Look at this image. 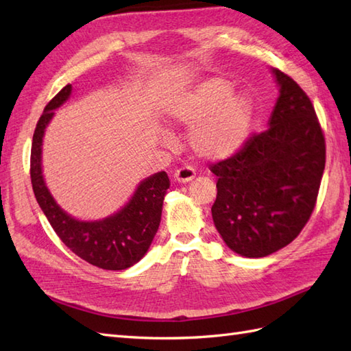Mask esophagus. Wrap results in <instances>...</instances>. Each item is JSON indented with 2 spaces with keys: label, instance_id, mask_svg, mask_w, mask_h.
<instances>
[{
  "label": "esophagus",
  "instance_id": "1",
  "mask_svg": "<svg viewBox=\"0 0 351 351\" xmlns=\"http://www.w3.org/2000/svg\"><path fill=\"white\" fill-rule=\"evenodd\" d=\"M195 169H191V167H181V169H178L176 171H175V175H173V178H175V181L176 182H180V184H185V182H190V181H193L195 180Z\"/></svg>",
  "mask_w": 351,
  "mask_h": 351
}]
</instances>
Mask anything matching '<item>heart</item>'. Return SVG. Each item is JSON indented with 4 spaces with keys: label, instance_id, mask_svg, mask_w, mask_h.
Masks as SVG:
<instances>
[{
    "label": "heart",
    "instance_id": "obj_1",
    "mask_svg": "<svg viewBox=\"0 0 351 351\" xmlns=\"http://www.w3.org/2000/svg\"><path fill=\"white\" fill-rule=\"evenodd\" d=\"M162 111L169 122L191 126V151L213 161L226 160L240 151L249 140L255 119L250 96L219 77L171 96Z\"/></svg>",
    "mask_w": 351,
    "mask_h": 351
}]
</instances>
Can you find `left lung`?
<instances>
[{
	"instance_id": "obj_1",
	"label": "left lung",
	"mask_w": 351,
	"mask_h": 351,
	"mask_svg": "<svg viewBox=\"0 0 351 351\" xmlns=\"http://www.w3.org/2000/svg\"><path fill=\"white\" fill-rule=\"evenodd\" d=\"M279 96L268 130L250 137L230 158L214 164L215 229L228 247L264 258L285 247L306 225L326 164V143L311 99L273 69Z\"/></svg>"
}]
</instances>
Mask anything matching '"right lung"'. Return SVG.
<instances>
[{"label": "right lung", "mask_w": 351, "mask_h": 351, "mask_svg": "<svg viewBox=\"0 0 351 351\" xmlns=\"http://www.w3.org/2000/svg\"><path fill=\"white\" fill-rule=\"evenodd\" d=\"M72 84L63 87L43 110L32 146V184L37 204L52 229L68 247L88 264L104 270H125L146 255L161 221L162 200L170 185L166 171L140 181L121 210L98 220L72 217L52 197L42 169L43 137L54 111L71 98Z\"/></svg>", "instance_id": "add662e5"}]
</instances>
